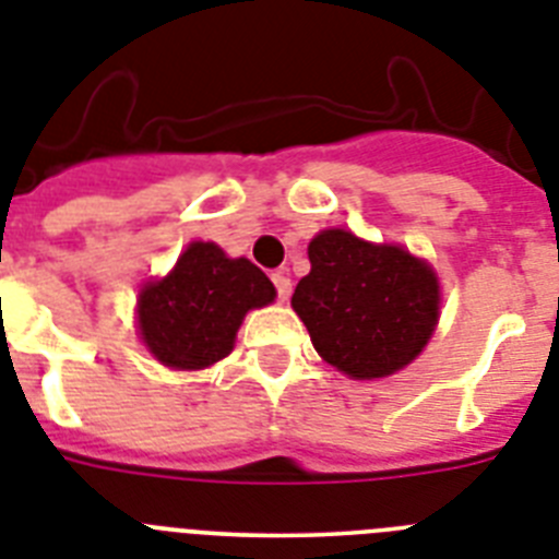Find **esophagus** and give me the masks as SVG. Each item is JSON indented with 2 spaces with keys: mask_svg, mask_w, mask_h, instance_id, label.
<instances>
[{
  "mask_svg": "<svg viewBox=\"0 0 559 559\" xmlns=\"http://www.w3.org/2000/svg\"><path fill=\"white\" fill-rule=\"evenodd\" d=\"M271 283H274V288H276V299H280V302H285V299L290 297V280L285 276V271H276V274H271Z\"/></svg>",
  "mask_w": 559,
  "mask_h": 559,
  "instance_id": "obj_1",
  "label": "esophagus"
}]
</instances>
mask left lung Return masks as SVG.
<instances>
[{"label":"left lung","instance_id":"8db88e82","mask_svg":"<svg viewBox=\"0 0 559 559\" xmlns=\"http://www.w3.org/2000/svg\"><path fill=\"white\" fill-rule=\"evenodd\" d=\"M308 260L311 274L297 283L290 306L325 362L373 380L426 348L440 313V285L426 262L340 228L317 234Z\"/></svg>","mask_w":559,"mask_h":559}]
</instances>
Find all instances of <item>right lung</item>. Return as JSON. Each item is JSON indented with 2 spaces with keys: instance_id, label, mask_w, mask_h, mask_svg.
I'll use <instances>...</instances> for the list:
<instances>
[{
  "instance_id": "1",
  "label": "right lung",
  "mask_w": 559,
  "mask_h": 559,
  "mask_svg": "<svg viewBox=\"0 0 559 559\" xmlns=\"http://www.w3.org/2000/svg\"><path fill=\"white\" fill-rule=\"evenodd\" d=\"M274 297L269 276L246 257L228 260L214 242H193L165 280L142 288V340L165 366L207 368L228 357L242 317Z\"/></svg>"
}]
</instances>
